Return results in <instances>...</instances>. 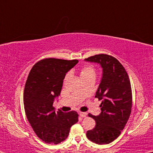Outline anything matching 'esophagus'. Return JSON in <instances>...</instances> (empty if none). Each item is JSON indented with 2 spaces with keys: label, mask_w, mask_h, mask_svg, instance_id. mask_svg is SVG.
Listing matches in <instances>:
<instances>
[{
  "label": "esophagus",
  "mask_w": 153,
  "mask_h": 153,
  "mask_svg": "<svg viewBox=\"0 0 153 153\" xmlns=\"http://www.w3.org/2000/svg\"><path fill=\"white\" fill-rule=\"evenodd\" d=\"M79 115L82 117H86V115H87V113H84V112H81V111H79Z\"/></svg>",
  "instance_id": "34e87169"
}]
</instances>
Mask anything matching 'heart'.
I'll list each match as a JSON object with an SVG mask.
<instances>
[{"mask_svg": "<svg viewBox=\"0 0 153 153\" xmlns=\"http://www.w3.org/2000/svg\"><path fill=\"white\" fill-rule=\"evenodd\" d=\"M80 77L81 79L84 80V79H88V78H95V75H96V71H95V68L93 67L92 65H84L80 69ZM71 73L69 72L67 73V75L65 76V80H67V79L69 78V77L70 76Z\"/></svg>", "mask_w": 153, "mask_h": 153, "instance_id": "heart-1", "label": "heart"}]
</instances>
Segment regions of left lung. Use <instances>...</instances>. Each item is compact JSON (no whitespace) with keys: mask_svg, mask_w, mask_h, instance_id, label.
Segmentation results:
<instances>
[{"mask_svg":"<svg viewBox=\"0 0 153 153\" xmlns=\"http://www.w3.org/2000/svg\"><path fill=\"white\" fill-rule=\"evenodd\" d=\"M85 61L98 63L102 68V77L95 97L102 100L101 113L95 116L94 128L86 132V137L97 144L112 142L120 135L128 120L132 108V91L127 72L117 59L107 54H98Z\"/></svg>","mask_w":153,"mask_h":153,"instance_id":"obj_1","label":"left lung"}]
</instances>
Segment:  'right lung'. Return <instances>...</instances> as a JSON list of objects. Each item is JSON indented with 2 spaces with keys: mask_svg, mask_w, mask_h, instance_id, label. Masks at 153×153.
I'll return each mask as SVG.
<instances>
[{
  "mask_svg": "<svg viewBox=\"0 0 153 153\" xmlns=\"http://www.w3.org/2000/svg\"><path fill=\"white\" fill-rule=\"evenodd\" d=\"M77 62V60L45 58L36 63L29 72L23 95L25 111L33 131L43 142L54 144L63 142L70 128L78 121L76 111L56 112L53 106L66 74Z\"/></svg>",
  "mask_w": 153,
  "mask_h": 153,
  "instance_id": "obj_1",
  "label": "right lung"
}]
</instances>
